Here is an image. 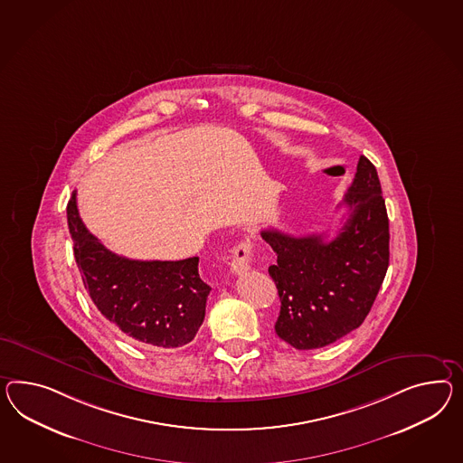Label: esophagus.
<instances>
[{"instance_id": "esophagus-1", "label": "esophagus", "mask_w": 463, "mask_h": 463, "mask_svg": "<svg viewBox=\"0 0 463 463\" xmlns=\"http://www.w3.org/2000/svg\"><path fill=\"white\" fill-rule=\"evenodd\" d=\"M253 255V245L250 240H241L235 249L232 250L230 269L235 275H241L250 269V261Z\"/></svg>"}]
</instances>
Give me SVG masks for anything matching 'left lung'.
<instances>
[{"label":"left lung","mask_w":463,"mask_h":463,"mask_svg":"<svg viewBox=\"0 0 463 463\" xmlns=\"http://www.w3.org/2000/svg\"><path fill=\"white\" fill-rule=\"evenodd\" d=\"M343 204L349 216L337 235L292 237L261 230L277 263L269 273L280 297L275 332L306 351L335 343L369 314L390 265V222L376 167L361 156Z\"/></svg>","instance_id":"1"}]
</instances>
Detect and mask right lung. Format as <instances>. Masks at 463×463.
<instances>
[{"label": "right lung", "mask_w": 463, "mask_h": 463, "mask_svg": "<svg viewBox=\"0 0 463 463\" xmlns=\"http://www.w3.org/2000/svg\"><path fill=\"white\" fill-rule=\"evenodd\" d=\"M67 220L83 285L110 324L149 347L176 349L194 339L212 290L198 273V257L131 260L112 253L83 225L75 193Z\"/></svg>", "instance_id": "1"}]
</instances>
